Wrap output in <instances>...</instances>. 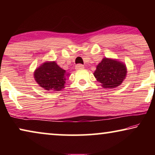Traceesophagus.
<instances>
[{
	"instance_id": "34e87169",
	"label": "esophagus",
	"mask_w": 155,
	"mask_h": 155,
	"mask_svg": "<svg viewBox=\"0 0 155 155\" xmlns=\"http://www.w3.org/2000/svg\"><path fill=\"white\" fill-rule=\"evenodd\" d=\"M83 68H84V65L82 64H78V65H76V66H75L76 70H80V69H83Z\"/></svg>"
}]
</instances>
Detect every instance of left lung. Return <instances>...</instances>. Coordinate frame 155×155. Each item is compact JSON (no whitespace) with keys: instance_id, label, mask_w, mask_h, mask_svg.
Wrapping results in <instances>:
<instances>
[{"instance_id":"obj_1","label":"left lung","mask_w":155,"mask_h":155,"mask_svg":"<svg viewBox=\"0 0 155 155\" xmlns=\"http://www.w3.org/2000/svg\"><path fill=\"white\" fill-rule=\"evenodd\" d=\"M124 63L110 58H103L97 65L94 75L104 88H114L120 85L126 75Z\"/></svg>"}]
</instances>
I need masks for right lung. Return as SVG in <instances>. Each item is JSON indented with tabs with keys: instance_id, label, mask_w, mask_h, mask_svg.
<instances>
[{
	"instance_id": "right-lung-1",
	"label": "right lung",
	"mask_w": 155,
	"mask_h": 155,
	"mask_svg": "<svg viewBox=\"0 0 155 155\" xmlns=\"http://www.w3.org/2000/svg\"><path fill=\"white\" fill-rule=\"evenodd\" d=\"M36 82L46 90L58 91L64 88L68 74L56 62L44 63L35 72Z\"/></svg>"
}]
</instances>
